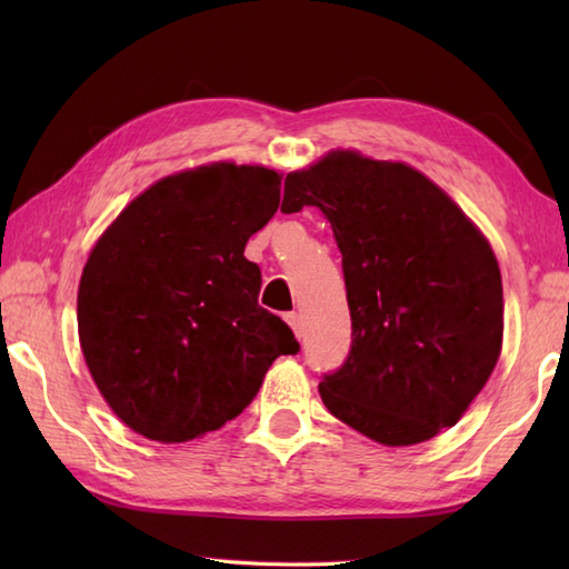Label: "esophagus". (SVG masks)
Here are the masks:
<instances>
[{
	"label": "esophagus",
	"mask_w": 569,
	"mask_h": 569,
	"mask_svg": "<svg viewBox=\"0 0 569 569\" xmlns=\"http://www.w3.org/2000/svg\"><path fill=\"white\" fill-rule=\"evenodd\" d=\"M286 322L291 325V330L296 332V337H303L306 332V325H303V318H300V312H286Z\"/></svg>",
	"instance_id": "34e87169"
}]
</instances>
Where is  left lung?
Segmentation results:
<instances>
[{"mask_svg":"<svg viewBox=\"0 0 569 569\" xmlns=\"http://www.w3.org/2000/svg\"><path fill=\"white\" fill-rule=\"evenodd\" d=\"M306 204L330 220L352 316L322 403L389 447L455 426L501 355V271L485 234L416 168L357 151L286 176L281 212Z\"/></svg>","mask_w":569,"mask_h":569,"instance_id":"left-lung-1","label":"left lung"}]
</instances>
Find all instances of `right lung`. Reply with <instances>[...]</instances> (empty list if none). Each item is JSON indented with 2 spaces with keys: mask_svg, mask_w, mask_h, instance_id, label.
I'll list each match as a JSON object with an SVG mask.
<instances>
[{
  "mask_svg": "<svg viewBox=\"0 0 569 569\" xmlns=\"http://www.w3.org/2000/svg\"><path fill=\"white\" fill-rule=\"evenodd\" d=\"M281 202V173L210 163L161 178L119 212L78 288L82 357L117 418L159 442L222 428L300 345L259 306L244 257Z\"/></svg>",
  "mask_w": 569,
  "mask_h": 569,
  "instance_id": "obj_1",
  "label": "right lung"
}]
</instances>
